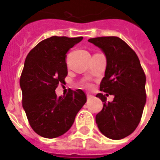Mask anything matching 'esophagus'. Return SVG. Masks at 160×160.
Here are the masks:
<instances>
[{
	"mask_svg": "<svg viewBox=\"0 0 160 160\" xmlns=\"http://www.w3.org/2000/svg\"><path fill=\"white\" fill-rule=\"evenodd\" d=\"M87 97H88V99H91V98H92V96L90 95V94H87Z\"/></svg>",
	"mask_w": 160,
	"mask_h": 160,
	"instance_id": "1",
	"label": "esophagus"
}]
</instances>
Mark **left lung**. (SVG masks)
<instances>
[{"label":"left lung","instance_id":"1","mask_svg":"<svg viewBox=\"0 0 160 160\" xmlns=\"http://www.w3.org/2000/svg\"><path fill=\"white\" fill-rule=\"evenodd\" d=\"M107 59V68L100 83L98 97L103 108L96 115L98 128L107 138L121 139L132 133L138 127L146 105V75L135 52L116 36L89 39ZM113 95L112 102L106 96Z\"/></svg>","mask_w":160,"mask_h":160}]
</instances>
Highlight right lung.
Returning <instances> with one entry per match:
<instances>
[{
  "label": "right lung",
  "instance_id": "right-lung-1",
  "mask_svg": "<svg viewBox=\"0 0 160 160\" xmlns=\"http://www.w3.org/2000/svg\"><path fill=\"white\" fill-rule=\"evenodd\" d=\"M83 37L52 36L41 41L26 58L20 79L22 107L33 130L41 137H60L71 128L87 102L81 89L58 97L55 89L68 75L67 53Z\"/></svg>",
  "mask_w": 160,
  "mask_h": 160
}]
</instances>
